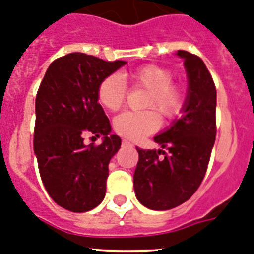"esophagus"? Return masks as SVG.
Returning a JSON list of instances; mask_svg holds the SVG:
<instances>
[{"label":"esophagus","instance_id":"34e87169","mask_svg":"<svg viewBox=\"0 0 254 254\" xmlns=\"http://www.w3.org/2000/svg\"><path fill=\"white\" fill-rule=\"evenodd\" d=\"M123 145L124 147H132V144L129 140H127V139H123Z\"/></svg>","mask_w":254,"mask_h":254}]
</instances>
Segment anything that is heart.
Listing matches in <instances>:
<instances>
[{
	"instance_id": "obj_1",
	"label": "heart",
	"mask_w": 254,
	"mask_h": 254,
	"mask_svg": "<svg viewBox=\"0 0 254 254\" xmlns=\"http://www.w3.org/2000/svg\"><path fill=\"white\" fill-rule=\"evenodd\" d=\"M130 82L135 87L148 90L145 107H154L162 116L175 118L182 109L184 95L173 86L171 70L157 64H148L130 73ZM127 95V84L119 74L114 73L105 77L97 88V100L109 111L122 107ZM114 129L130 140H139L157 131L161 127V118L155 111H124L114 119Z\"/></svg>"
}]
</instances>
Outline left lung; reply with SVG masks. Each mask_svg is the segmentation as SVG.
Here are the masks:
<instances>
[{
    "instance_id": "8db88e82",
    "label": "left lung",
    "mask_w": 254,
    "mask_h": 254,
    "mask_svg": "<svg viewBox=\"0 0 254 254\" xmlns=\"http://www.w3.org/2000/svg\"><path fill=\"white\" fill-rule=\"evenodd\" d=\"M176 56L184 59L189 83L181 118L154 136L162 149L136 148L135 196L141 205L152 210L173 209L196 192L215 143L216 90L211 74L195 54L177 50ZM161 152L166 155L163 160L159 158Z\"/></svg>"
}]
</instances>
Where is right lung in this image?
I'll return each instance as SVG.
<instances>
[{"label": "right lung", "mask_w": 254, "mask_h": 254, "mask_svg": "<svg viewBox=\"0 0 254 254\" xmlns=\"http://www.w3.org/2000/svg\"><path fill=\"white\" fill-rule=\"evenodd\" d=\"M127 64L84 53L56 59L45 72L35 100L34 153L47 192L59 206L86 212L102 202L109 163L122 139L97 100L105 77ZM103 136L97 147L86 146L84 135Z\"/></svg>", "instance_id": "1"}]
</instances>
